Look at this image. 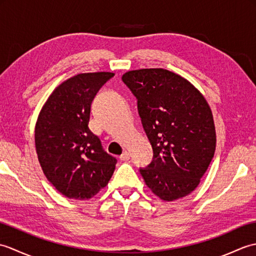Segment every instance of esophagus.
<instances>
[{"label": "esophagus", "mask_w": 256, "mask_h": 256, "mask_svg": "<svg viewBox=\"0 0 256 256\" xmlns=\"http://www.w3.org/2000/svg\"><path fill=\"white\" fill-rule=\"evenodd\" d=\"M120 160H123V162H126V160H130V153L128 150H125V152H123V154L120 156Z\"/></svg>", "instance_id": "34e87169"}]
</instances>
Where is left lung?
<instances>
[{
	"label": "left lung",
	"instance_id": "left-lung-1",
	"mask_svg": "<svg viewBox=\"0 0 256 256\" xmlns=\"http://www.w3.org/2000/svg\"><path fill=\"white\" fill-rule=\"evenodd\" d=\"M123 82L138 99L153 162L140 170L152 192L164 201L198 187L216 150V128L202 94L182 76L162 68L131 70Z\"/></svg>",
	"mask_w": 256,
	"mask_h": 256
}]
</instances>
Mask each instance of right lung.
Listing matches in <instances>:
<instances>
[{"label": "right lung", "instance_id": "right-lung-1", "mask_svg": "<svg viewBox=\"0 0 256 256\" xmlns=\"http://www.w3.org/2000/svg\"><path fill=\"white\" fill-rule=\"evenodd\" d=\"M113 72L79 74L48 96L35 125V148L42 172L69 199L88 200L110 180L116 160L90 131L91 103Z\"/></svg>", "mask_w": 256, "mask_h": 256}]
</instances>
